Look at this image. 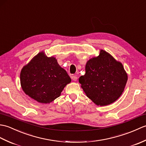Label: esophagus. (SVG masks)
Returning <instances> with one entry per match:
<instances>
[{
    "instance_id": "esophagus-1",
    "label": "esophagus",
    "mask_w": 146,
    "mask_h": 146,
    "mask_svg": "<svg viewBox=\"0 0 146 146\" xmlns=\"http://www.w3.org/2000/svg\"><path fill=\"white\" fill-rule=\"evenodd\" d=\"M71 78L73 80V81H75V82L77 80H78V78H77V76H71Z\"/></svg>"
}]
</instances>
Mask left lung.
<instances>
[{
	"instance_id": "1",
	"label": "left lung",
	"mask_w": 146,
	"mask_h": 146,
	"mask_svg": "<svg viewBox=\"0 0 146 146\" xmlns=\"http://www.w3.org/2000/svg\"><path fill=\"white\" fill-rule=\"evenodd\" d=\"M85 75L79 82L86 96L97 105L104 106L119 98L127 81L122 64L101 50L99 56L88 61Z\"/></svg>"
}]
</instances>
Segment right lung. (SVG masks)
<instances>
[{
	"mask_svg": "<svg viewBox=\"0 0 146 146\" xmlns=\"http://www.w3.org/2000/svg\"><path fill=\"white\" fill-rule=\"evenodd\" d=\"M21 85L23 91L39 103L47 104L59 97L71 81L66 70L54 57L39 52L21 71Z\"/></svg>",
	"mask_w": 146,
	"mask_h": 146,
	"instance_id": "obj_1",
	"label": "right lung"
}]
</instances>
